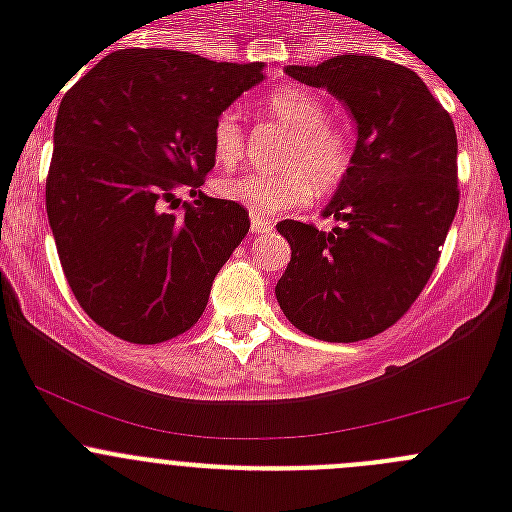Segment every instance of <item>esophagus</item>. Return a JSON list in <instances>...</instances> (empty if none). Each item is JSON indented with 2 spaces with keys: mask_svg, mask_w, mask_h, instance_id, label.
<instances>
[{
  "mask_svg": "<svg viewBox=\"0 0 512 512\" xmlns=\"http://www.w3.org/2000/svg\"><path fill=\"white\" fill-rule=\"evenodd\" d=\"M251 230H253V233H256V235L271 233V230H274V223H271V220H266V217L251 215Z\"/></svg>",
  "mask_w": 512,
  "mask_h": 512,
  "instance_id": "1",
  "label": "esophagus"
}]
</instances>
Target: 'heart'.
<instances>
[{
  "label": "heart",
  "mask_w": 512,
  "mask_h": 512,
  "mask_svg": "<svg viewBox=\"0 0 512 512\" xmlns=\"http://www.w3.org/2000/svg\"><path fill=\"white\" fill-rule=\"evenodd\" d=\"M266 107L295 130L284 151V171L233 176L220 182V194L256 217H277L302 207L312 194H328L351 169V143L346 133L328 122V110L315 94L300 87H282L269 94ZM212 151L220 164L233 166L243 156V122L238 110H225L212 125Z\"/></svg>",
  "instance_id": "1"
}]
</instances>
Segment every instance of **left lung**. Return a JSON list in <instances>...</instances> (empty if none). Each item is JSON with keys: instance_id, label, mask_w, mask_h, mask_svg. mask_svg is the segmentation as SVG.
Instances as JSON below:
<instances>
[{"instance_id": "8db88e82", "label": "left lung", "mask_w": 512, "mask_h": 512, "mask_svg": "<svg viewBox=\"0 0 512 512\" xmlns=\"http://www.w3.org/2000/svg\"><path fill=\"white\" fill-rule=\"evenodd\" d=\"M356 122L351 169L325 205L333 230L282 220L292 259L277 302L302 333L354 343L390 328L431 279L456 207V130L415 71L366 53L287 66Z\"/></svg>"}]
</instances>
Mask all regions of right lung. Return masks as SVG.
<instances>
[{
  "instance_id": "add662e5",
  "label": "right lung",
  "mask_w": 512,
  "mask_h": 512,
  "mask_svg": "<svg viewBox=\"0 0 512 512\" xmlns=\"http://www.w3.org/2000/svg\"><path fill=\"white\" fill-rule=\"evenodd\" d=\"M259 81L264 63L128 48L63 94L45 210L71 292L112 336L161 343L202 318L251 228L246 207L202 192L212 125Z\"/></svg>"
}]
</instances>
